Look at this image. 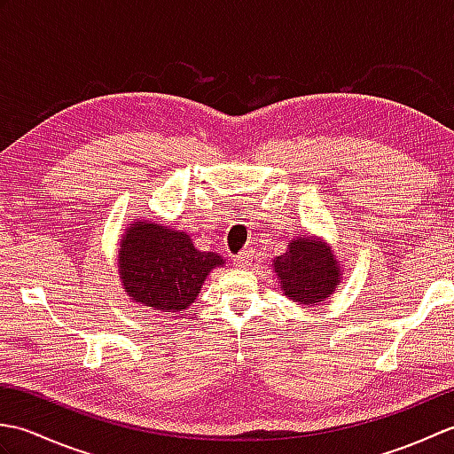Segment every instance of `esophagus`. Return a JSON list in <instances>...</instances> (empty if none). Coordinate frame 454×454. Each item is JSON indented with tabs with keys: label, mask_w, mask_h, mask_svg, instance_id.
<instances>
[{
	"label": "esophagus",
	"mask_w": 454,
	"mask_h": 454,
	"mask_svg": "<svg viewBox=\"0 0 454 454\" xmlns=\"http://www.w3.org/2000/svg\"><path fill=\"white\" fill-rule=\"evenodd\" d=\"M252 259H254V254L249 252V249H244V252H239V254L236 255L234 263H236V267H239V269H247V267H252Z\"/></svg>",
	"instance_id": "34e87169"
}]
</instances>
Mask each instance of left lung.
<instances>
[{
    "label": "left lung",
    "instance_id": "obj_1",
    "mask_svg": "<svg viewBox=\"0 0 454 454\" xmlns=\"http://www.w3.org/2000/svg\"><path fill=\"white\" fill-rule=\"evenodd\" d=\"M273 269L283 294L304 306L324 302L343 281L333 247L317 236L293 238L286 252L273 259Z\"/></svg>",
    "mask_w": 454,
    "mask_h": 454
}]
</instances>
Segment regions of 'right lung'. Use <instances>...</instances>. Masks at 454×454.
<instances>
[{
    "label": "right lung",
    "mask_w": 454,
    "mask_h": 454,
    "mask_svg": "<svg viewBox=\"0 0 454 454\" xmlns=\"http://www.w3.org/2000/svg\"><path fill=\"white\" fill-rule=\"evenodd\" d=\"M226 262L200 252L187 232L137 218L121 234L119 277L132 302L153 312H185L212 269Z\"/></svg>",
    "instance_id": "obj_1"
}]
</instances>
